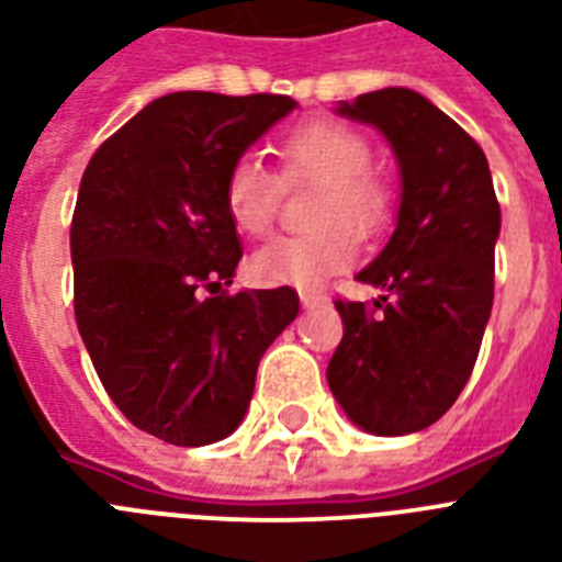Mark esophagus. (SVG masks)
Returning a JSON list of instances; mask_svg holds the SVG:
<instances>
[{
  "label": "esophagus",
  "instance_id": "1",
  "mask_svg": "<svg viewBox=\"0 0 562 562\" xmlns=\"http://www.w3.org/2000/svg\"><path fill=\"white\" fill-rule=\"evenodd\" d=\"M300 303H303L305 308H314V305L323 303V294L321 291H300Z\"/></svg>",
  "mask_w": 562,
  "mask_h": 562
}]
</instances>
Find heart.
Returning a JSON list of instances; mask_svg holds the SVG:
<instances>
[{
	"mask_svg": "<svg viewBox=\"0 0 562 562\" xmlns=\"http://www.w3.org/2000/svg\"><path fill=\"white\" fill-rule=\"evenodd\" d=\"M375 149L360 130L344 121L312 117L294 123L277 138L280 178L266 164L241 155L225 172L222 202L227 218L245 236L271 227L283 184H317L308 234L273 236L250 257V277L266 285L312 289L358 257L360 236L381 234L392 218V187L372 167Z\"/></svg>",
	"mask_w": 562,
	"mask_h": 562,
	"instance_id": "heart-1",
	"label": "heart"
}]
</instances>
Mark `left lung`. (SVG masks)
Returning a JSON list of instances; mask_svg holds the SVG:
<instances>
[{"label":"left lung","instance_id":"8db88e82","mask_svg":"<svg viewBox=\"0 0 562 562\" xmlns=\"http://www.w3.org/2000/svg\"><path fill=\"white\" fill-rule=\"evenodd\" d=\"M390 138L401 167L398 227L360 282L372 308L335 300L344 340L328 386L358 427L407 436L439 422L464 390L494 305L499 202L468 132L413 89L358 94L337 109Z\"/></svg>","mask_w":562,"mask_h":562}]
</instances>
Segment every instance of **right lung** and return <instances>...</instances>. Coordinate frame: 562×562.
Wrapping results in <instances>:
<instances>
[{
  "label": "right lung",
  "instance_id": "1",
  "mask_svg": "<svg viewBox=\"0 0 562 562\" xmlns=\"http://www.w3.org/2000/svg\"><path fill=\"white\" fill-rule=\"evenodd\" d=\"M294 106L289 94H164L86 167L71 216L77 328L109 398L155 439L231 436L259 358L300 312L291 285L227 291L241 245L222 202L227 167Z\"/></svg>",
  "mask_w": 562,
  "mask_h": 562
}]
</instances>
